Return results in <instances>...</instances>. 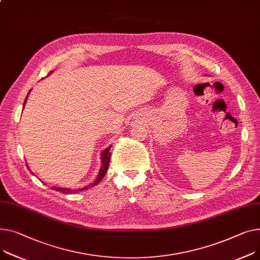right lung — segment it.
Instances as JSON below:
<instances>
[{
  "mask_svg": "<svg viewBox=\"0 0 260 260\" xmlns=\"http://www.w3.org/2000/svg\"><path fill=\"white\" fill-rule=\"evenodd\" d=\"M29 93H30V91H29ZM29 93H28V95H29ZM28 95H27V97H26V99H25L24 106H25V103H26V101H27ZM110 149H111V146H109L106 150H103V151H102V153H101L102 166H101V168H100V170H99V175L97 176V179L95 180V182H94V183H92V184H90V185H88V186H85V187H83V188L76 189V190L66 189V188H58V187H52V188H53V190H56V191H60V192H62V193L68 194V193H72V192H79V191H82V190L89 189V188L94 187L95 185H97V184H98V183L103 179V177L106 176L107 171H108V168H109V165H110V160H111V152H110ZM27 168H29V167H28V164H27ZM29 170H30V169H29ZM31 174H32V172H31Z\"/></svg>",
  "mask_w": 260,
  "mask_h": 260,
  "instance_id": "1",
  "label": "right lung"
}]
</instances>
